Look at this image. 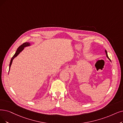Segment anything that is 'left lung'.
Masks as SVG:
<instances>
[{"label": "left lung", "instance_id": "obj_1", "mask_svg": "<svg viewBox=\"0 0 123 123\" xmlns=\"http://www.w3.org/2000/svg\"><path fill=\"white\" fill-rule=\"evenodd\" d=\"M105 53H106V57H107V58L109 59V60L111 62V60L110 59V58L109 57V56H108V55H107V51H106V50H105Z\"/></svg>", "mask_w": 123, "mask_h": 123}]
</instances>
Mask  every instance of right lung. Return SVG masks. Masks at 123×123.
I'll use <instances>...</instances> for the list:
<instances>
[{"instance_id": "add662e5", "label": "right lung", "mask_w": 123, "mask_h": 123, "mask_svg": "<svg viewBox=\"0 0 123 123\" xmlns=\"http://www.w3.org/2000/svg\"><path fill=\"white\" fill-rule=\"evenodd\" d=\"M31 46V43H29V42H26V43H23L22 45H21L20 46L18 47V48L17 49V50L15 53V54H14V55L12 56V58L11 60V62H10V63H9V70H10V68H11V65L12 64V61L13 59L15 58L16 57H17L19 53H20V52H21L24 49V48L26 47H28V46Z\"/></svg>"}]
</instances>
